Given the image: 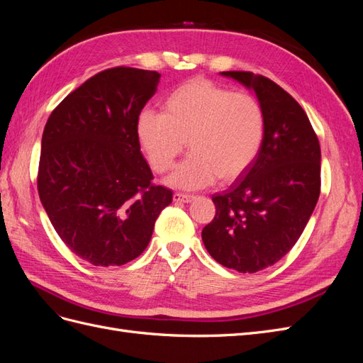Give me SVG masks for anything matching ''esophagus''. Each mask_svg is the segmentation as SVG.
<instances>
[{
    "mask_svg": "<svg viewBox=\"0 0 363 363\" xmlns=\"http://www.w3.org/2000/svg\"><path fill=\"white\" fill-rule=\"evenodd\" d=\"M174 203H191L194 200V195H186V194H179L175 192L172 195Z\"/></svg>",
    "mask_w": 363,
    "mask_h": 363,
    "instance_id": "obj_1",
    "label": "esophagus"
}]
</instances>
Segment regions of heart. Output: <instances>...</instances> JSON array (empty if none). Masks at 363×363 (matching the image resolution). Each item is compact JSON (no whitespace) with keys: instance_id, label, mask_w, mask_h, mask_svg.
Segmentation results:
<instances>
[{"instance_id":"obj_1","label":"heart","mask_w":363,"mask_h":363,"mask_svg":"<svg viewBox=\"0 0 363 363\" xmlns=\"http://www.w3.org/2000/svg\"><path fill=\"white\" fill-rule=\"evenodd\" d=\"M136 135L159 174L174 167L188 140L192 152L168 182L194 191L216 179L232 183L251 167L265 136V115L250 94L192 79L164 98L163 113L144 108L138 115Z\"/></svg>"}]
</instances>
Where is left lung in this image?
<instances>
[{
	"instance_id": "1",
	"label": "left lung",
	"mask_w": 363,
	"mask_h": 363,
	"mask_svg": "<svg viewBox=\"0 0 363 363\" xmlns=\"http://www.w3.org/2000/svg\"><path fill=\"white\" fill-rule=\"evenodd\" d=\"M252 89L265 115L257 157L223 194L201 238L223 267L257 272L295 245L320 199L321 148L303 107L267 77L221 72Z\"/></svg>"
}]
</instances>
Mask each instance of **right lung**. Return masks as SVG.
Returning a JSON list of instances; mask_svg holds the SVG:
<instances>
[{"label": "right lung", "mask_w": 363, "mask_h": 363, "mask_svg": "<svg viewBox=\"0 0 363 363\" xmlns=\"http://www.w3.org/2000/svg\"><path fill=\"white\" fill-rule=\"evenodd\" d=\"M160 74L116 67L95 74L50 115L38 171L40 203L60 239L95 267L142 255L172 192L152 184L138 115Z\"/></svg>", "instance_id": "add662e5"}]
</instances>
